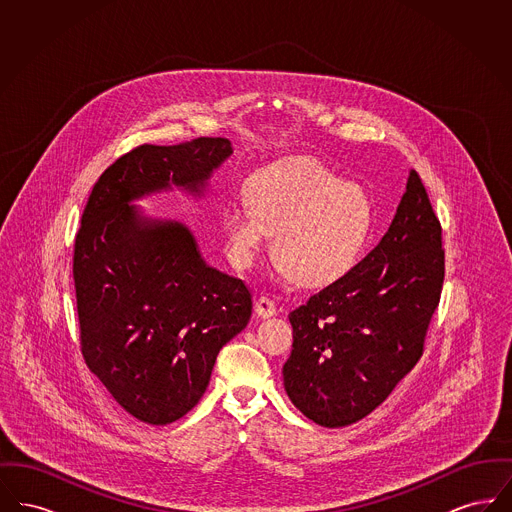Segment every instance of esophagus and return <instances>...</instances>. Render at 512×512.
<instances>
[{
	"label": "esophagus",
	"mask_w": 512,
	"mask_h": 512,
	"mask_svg": "<svg viewBox=\"0 0 512 512\" xmlns=\"http://www.w3.org/2000/svg\"><path fill=\"white\" fill-rule=\"evenodd\" d=\"M255 313L261 318H270L276 315V305L272 299H268L267 295H261L255 301Z\"/></svg>",
	"instance_id": "1"
}]
</instances>
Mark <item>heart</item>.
I'll list each match as a JSON object with an SVG mask.
<instances>
[{
	"instance_id": "b5f03b06",
	"label": "heart",
	"mask_w": 512,
	"mask_h": 512,
	"mask_svg": "<svg viewBox=\"0 0 512 512\" xmlns=\"http://www.w3.org/2000/svg\"><path fill=\"white\" fill-rule=\"evenodd\" d=\"M370 203L317 159L272 163L247 184V203H232L222 230L232 263L251 267L270 234L278 270L320 288L345 276L370 232Z\"/></svg>"
}]
</instances>
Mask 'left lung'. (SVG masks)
Returning a JSON list of instances; mask_svg holds the SVG:
<instances>
[{"label": "left lung", "mask_w": 512, "mask_h": 512, "mask_svg": "<svg viewBox=\"0 0 512 512\" xmlns=\"http://www.w3.org/2000/svg\"><path fill=\"white\" fill-rule=\"evenodd\" d=\"M443 276L441 224L411 171L380 244L290 313L293 349L282 374L293 405L324 428L382 405L422 357Z\"/></svg>", "instance_id": "1"}]
</instances>
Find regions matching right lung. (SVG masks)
Returning <instances> with one entry per match:
<instances>
[{"mask_svg":"<svg viewBox=\"0 0 512 512\" xmlns=\"http://www.w3.org/2000/svg\"><path fill=\"white\" fill-rule=\"evenodd\" d=\"M230 155L226 138L132 149L99 176L74 240L84 361L146 424L194 409L222 345L249 322L251 293L205 263L184 222L147 217L132 203L172 186L201 197Z\"/></svg>","mask_w":512,"mask_h":512,"instance_id":"1","label":"right lung"}]
</instances>
